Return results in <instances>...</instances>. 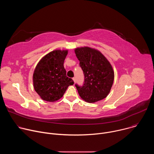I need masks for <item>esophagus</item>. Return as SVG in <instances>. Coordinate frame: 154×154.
<instances>
[{
  "instance_id": "obj_1",
  "label": "esophagus",
  "mask_w": 154,
  "mask_h": 154,
  "mask_svg": "<svg viewBox=\"0 0 154 154\" xmlns=\"http://www.w3.org/2000/svg\"><path fill=\"white\" fill-rule=\"evenodd\" d=\"M72 80H73V81L74 82V83L75 82V77H74V78H72Z\"/></svg>"
}]
</instances>
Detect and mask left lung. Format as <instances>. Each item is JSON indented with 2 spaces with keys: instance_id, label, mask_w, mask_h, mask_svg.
<instances>
[{
  "instance_id": "left-lung-1",
  "label": "left lung",
  "mask_w": 154,
  "mask_h": 154,
  "mask_svg": "<svg viewBox=\"0 0 154 154\" xmlns=\"http://www.w3.org/2000/svg\"><path fill=\"white\" fill-rule=\"evenodd\" d=\"M74 51L85 76L82 86L75 85L79 96L89 103L103 99L110 92L114 81L112 64L95 49L82 47L76 48Z\"/></svg>"
}]
</instances>
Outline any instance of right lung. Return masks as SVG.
Listing matches in <instances>:
<instances>
[{
	"label": "right lung",
	"mask_w": 154,
	"mask_h": 154,
	"mask_svg": "<svg viewBox=\"0 0 154 154\" xmlns=\"http://www.w3.org/2000/svg\"><path fill=\"white\" fill-rule=\"evenodd\" d=\"M68 52V50L53 51L37 64L33 75V87L42 100L52 102L59 100L68 87L74 83L66 76L63 66Z\"/></svg>",
	"instance_id": "add662e5"
}]
</instances>
